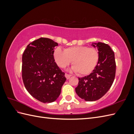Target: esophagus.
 <instances>
[{"instance_id":"1","label":"esophagus","mask_w":134,"mask_h":134,"mask_svg":"<svg viewBox=\"0 0 134 134\" xmlns=\"http://www.w3.org/2000/svg\"><path fill=\"white\" fill-rule=\"evenodd\" d=\"M65 76L66 77V78L67 79H69V78H70L71 75H69V74H68L65 73Z\"/></svg>"}]
</instances>
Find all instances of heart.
Segmentation results:
<instances>
[{"label":"heart","instance_id":"obj_1","mask_svg":"<svg viewBox=\"0 0 134 134\" xmlns=\"http://www.w3.org/2000/svg\"><path fill=\"white\" fill-rule=\"evenodd\" d=\"M54 59L58 65L64 68L70 63L71 70L79 75H87L94 70L99 60V53L96 48L86 46H72L64 50L58 47L54 52Z\"/></svg>","mask_w":134,"mask_h":134}]
</instances>
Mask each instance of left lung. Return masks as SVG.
<instances>
[{
  "instance_id": "obj_1",
  "label": "left lung",
  "mask_w": 134,
  "mask_h": 134,
  "mask_svg": "<svg viewBox=\"0 0 134 134\" xmlns=\"http://www.w3.org/2000/svg\"><path fill=\"white\" fill-rule=\"evenodd\" d=\"M91 45L98 49V64L90 75L78 78V86L75 88L76 94L86 101H95L102 97L111 88L116 74L115 54L110 46L102 42Z\"/></svg>"
}]
</instances>
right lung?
Segmentation results:
<instances>
[{"label": "right lung", "mask_w": 134, "mask_h": 134, "mask_svg": "<svg viewBox=\"0 0 134 134\" xmlns=\"http://www.w3.org/2000/svg\"><path fill=\"white\" fill-rule=\"evenodd\" d=\"M58 43L40 38L27 45L22 55V79L27 91L43 103L58 99L66 79L55 62L54 47Z\"/></svg>", "instance_id": "add662e5"}]
</instances>
